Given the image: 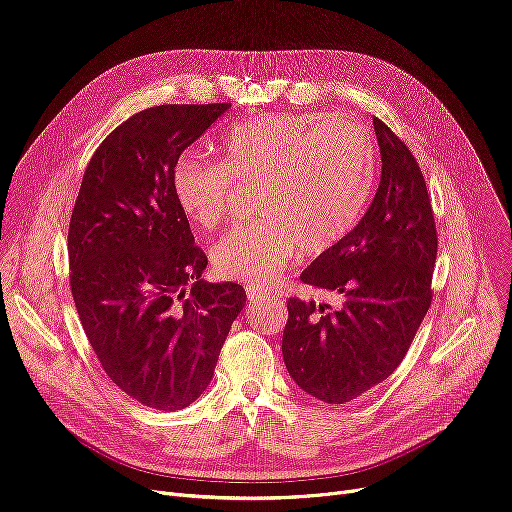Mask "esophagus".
Instances as JSON below:
<instances>
[{"instance_id": "esophagus-1", "label": "esophagus", "mask_w": 512, "mask_h": 512, "mask_svg": "<svg viewBox=\"0 0 512 512\" xmlns=\"http://www.w3.org/2000/svg\"><path fill=\"white\" fill-rule=\"evenodd\" d=\"M270 293L268 291H263V288H253V286H247V299L251 301V303H255V301H261V299H265L268 297Z\"/></svg>"}]
</instances>
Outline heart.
<instances>
[{
  "label": "heart",
  "instance_id": "b5f03b06",
  "mask_svg": "<svg viewBox=\"0 0 512 512\" xmlns=\"http://www.w3.org/2000/svg\"><path fill=\"white\" fill-rule=\"evenodd\" d=\"M221 163L182 157L173 194L196 228L230 213L236 184L257 186L263 221L234 228L213 251L219 278L270 286L299 251H330L358 224L376 180L372 133L347 115H261L232 125L219 140Z\"/></svg>",
  "mask_w": 512,
  "mask_h": 512
}]
</instances>
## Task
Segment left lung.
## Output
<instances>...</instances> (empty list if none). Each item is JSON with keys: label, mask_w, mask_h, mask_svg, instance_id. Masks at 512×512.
Returning <instances> with one entry per match:
<instances>
[{"label": "left lung", "mask_w": 512, "mask_h": 512, "mask_svg": "<svg viewBox=\"0 0 512 512\" xmlns=\"http://www.w3.org/2000/svg\"><path fill=\"white\" fill-rule=\"evenodd\" d=\"M381 184L364 217L301 282L339 295L330 309L288 299L282 358L291 379L326 404H345L389 379L425 320L437 232L425 177L408 146L374 119Z\"/></svg>", "instance_id": "obj_1"}]
</instances>
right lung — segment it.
<instances>
[{"mask_svg": "<svg viewBox=\"0 0 512 512\" xmlns=\"http://www.w3.org/2000/svg\"><path fill=\"white\" fill-rule=\"evenodd\" d=\"M230 104H163L129 117L83 173L69 228L71 291L87 339L119 389L182 410L213 379L247 293L205 282V253L173 194L180 154Z\"/></svg>", "mask_w": 512, "mask_h": 512, "instance_id": "obj_1", "label": "right lung"}]
</instances>
